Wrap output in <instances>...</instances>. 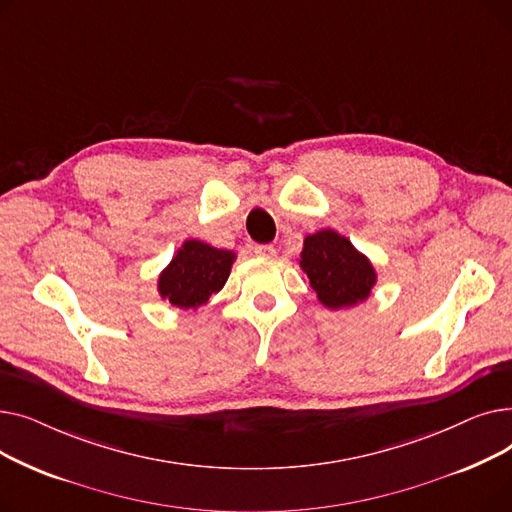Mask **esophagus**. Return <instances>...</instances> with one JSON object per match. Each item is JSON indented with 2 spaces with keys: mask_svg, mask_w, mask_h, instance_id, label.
Instances as JSON below:
<instances>
[{
  "mask_svg": "<svg viewBox=\"0 0 512 512\" xmlns=\"http://www.w3.org/2000/svg\"><path fill=\"white\" fill-rule=\"evenodd\" d=\"M255 255L265 257V259H270V257H274V255H276V249H274L272 245H255Z\"/></svg>",
  "mask_w": 512,
  "mask_h": 512,
  "instance_id": "1",
  "label": "esophagus"
}]
</instances>
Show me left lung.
<instances>
[{
	"instance_id": "left-lung-1",
	"label": "left lung",
	"mask_w": 512,
	"mask_h": 512,
	"mask_svg": "<svg viewBox=\"0 0 512 512\" xmlns=\"http://www.w3.org/2000/svg\"><path fill=\"white\" fill-rule=\"evenodd\" d=\"M299 263L317 292V301L334 311L367 301L378 282L371 261L332 228L305 238Z\"/></svg>"
}]
</instances>
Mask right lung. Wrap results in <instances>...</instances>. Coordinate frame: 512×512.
Wrapping results in <instances>:
<instances>
[{"label": "right lung", "instance_id": "obj_1", "mask_svg": "<svg viewBox=\"0 0 512 512\" xmlns=\"http://www.w3.org/2000/svg\"><path fill=\"white\" fill-rule=\"evenodd\" d=\"M236 255L215 249L201 240H184L164 272L159 274L157 290L178 309H199L213 292H220L230 276Z\"/></svg>", "mask_w": 512, "mask_h": 512}]
</instances>
